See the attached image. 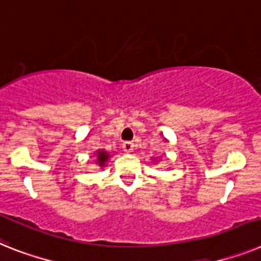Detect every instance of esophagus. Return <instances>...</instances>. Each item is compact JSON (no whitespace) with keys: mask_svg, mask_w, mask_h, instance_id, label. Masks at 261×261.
I'll use <instances>...</instances> for the list:
<instances>
[{"mask_svg":"<svg viewBox=\"0 0 261 261\" xmlns=\"http://www.w3.org/2000/svg\"><path fill=\"white\" fill-rule=\"evenodd\" d=\"M122 149H124V152H126V153H130V152H133V149H135V144H133L132 141H125V143H122Z\"/></svg>","mask_w":261,"mask_h":261,"instance_id":"1","label":"esophagus"}]
</instances>
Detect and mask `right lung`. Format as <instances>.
Instances as JSON below:
<instances>
[{
  "mask_svg": "<svg viewBox=\"0 0 261 261\" xmlns=\"http://www.w3.org/2000/svg\"><path fill=\"white\" fill-rule=\"evenodd\" d=\"M94 156H96V160H94V163H96L97 165H100L101 168H104L105 164H107V161L109 160L111 154L108 153L105 149H97L96 152H94Z\"/></svg>",
  "mask_w": 261,
  "mask_h": 261,
  "instance_id": "obj_1",
  "label": "right lung"
}]
</instances>
